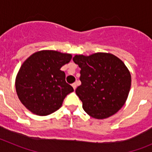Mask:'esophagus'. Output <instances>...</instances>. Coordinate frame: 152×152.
<instances>
[{
	"instance_id": "1",
	"label": "esophagus",
	"mask_w": 152,
	"mask_h": 152,
	"mask_svg": "<svg viewBox=\"0 0 152 152\" xmlns=\"http://www.w3.org/2000/svg\"><path fill=\"white\" fill-rule=\"evenodd\" d=\"M72 87H73L74 90H75L76 88H77V84H76V83H73V84H72Z\"/></svg>"
}]
</instances>
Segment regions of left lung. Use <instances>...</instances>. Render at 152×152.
<instances>
[{
	"label": "left lung",
	"instance_id": "left-lung-1",
	"mask_svg": "<svg viewBox=\"0 0 152 152\" xmlns=\"http://www.w3.org/2000/svg\"><path fill=\"white\" fill-rule=\"evenodd\" d=\"M81 84L75 91L83 109L95 119H105L123 107L131 88V75L124 63L110 53L73 58Z\"/></svg>",
	"mask_w": 152,
	"mask_h": 152
}]
</instances>
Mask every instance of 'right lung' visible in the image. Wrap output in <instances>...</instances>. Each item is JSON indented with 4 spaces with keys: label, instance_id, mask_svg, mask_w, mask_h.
<instances>
[{
    "label": "right lung",
    "instance_id": "1",
    "mask_svg": "<svg viewBox=\"0 0 152 152\" xmlns=\"http://www.w3.org/2000/svg\"><path fill=\"white\" fill-rule=\"evenodd\" d=\"M72 59L70 54L45 50L29 56L16 78V91L21 103L39 116H47L61 107L65 96L74 91L60 68Z\"/></svg>",
    "mask_w": 152,
    "mask_h": 152
}]
</instances>
